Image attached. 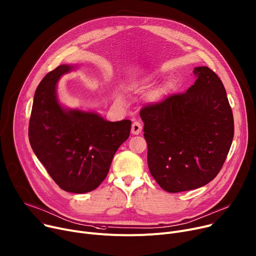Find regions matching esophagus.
Instances as JSON below:
<instances>
[{
  "label": "esophagus",
  "instance_id": "1",
  "mask_svg": "<svg viewBox=\"0 0 256 256\" xmlns=\"http://www.w3.org/2000/svg\"><path fill=\"white\" fill-rule=\"evenodd\" d=\"M142 130V125L140 123V122H134L132 124V127H131V132L132 134H135V135H138Z\"/></svg>",
  "mask_w": 256,
  "mask_h": 256
}]
</instances>
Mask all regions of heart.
Listing matches in <instances>:
<instances>
[{
	"label": "heart",
	"mask_w": 256,
	"mask_h": 256,
	"mask_svg": "<svg viewBox=\"0 0 256 256\" xmlns=\"http://www.w3.org/2000/svg\"><path fill=\"white\" fill-rule=\"evenodd\" d=\"M172 89V86H167L165 88H162V89H159L154 91L152 94V98L154 100H162V98Z\"/></svg>",
	"instance_id": "heart-1"
}]
</instances>
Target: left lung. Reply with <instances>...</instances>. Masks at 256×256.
I'll list each match as a JSON object with an SVG mask.
<instances>
[{
	"instance_id": "obj_1",
	"label": "left lung",
	"mask_w": 256,
	"mask_h": 256,
	"mask_svg": "<svg viewBox=\"0 0 256 256\" xmlns=\"http://www.w3.org/2000/svg\"><path fill=\"white\" fill-rule=\"evenodd\" d=\"M184 93L168 95L140 110L150 172L169 192L201 188L222 168L234 137L224 86L207 66Z\"/></svg>"
}]
</instances>
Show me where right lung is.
<instances>
[{
  "instance_id": "1",
  "label": "right lung",
  "mask_w": 256,
  "mask_h": 256,
  "mask_svg": "<svg viewBox=\"0 0 256 256\" xmlns=\"http://www.w3.org/2000/svg\"><path fill=\"white\" fill-rule=\"evenodd\" d=\"M74 66L62 64L38 84L28 125L30 146L62 190H95L108 173L116 150L130 135L131 121L108 122L95 112L66 110L56 97L60 78Z\"/></svg>"
}]
</instances>
